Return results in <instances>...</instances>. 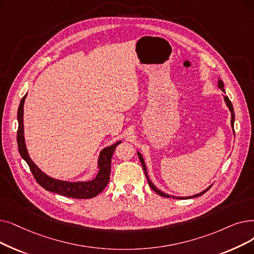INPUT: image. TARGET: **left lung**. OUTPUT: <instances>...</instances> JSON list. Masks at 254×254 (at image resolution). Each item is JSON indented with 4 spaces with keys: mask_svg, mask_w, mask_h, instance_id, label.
I'll list each match as a JSON object with an SVG mask.
<instances>
[{
    "mask_svg": "<svg viewBox=\"0 0 254 254\" xmlns=\"http://www.w3.org/2000/svg\"><path fill=\"white\" fill-rule=\"evenodd\" d=\"M218 87L220 88V90H221L222 92H224L225 93V90H224V84H223V82L219 79V81H218ZM223 97H224V101H225V103H226V106L228 107V109H229V111H230V114H231V120H230V124H231V127H233V130H234V135H235V128H234V124H235V111H234V107H233V104H231V102L229 101V98H228V96L227 95H223ZM138 153V157H139V160H140V162H141V165H142V168H143V170H144V173H145V176H146V179H147V182H148V185H149V187L150 188L156 192V193H158L159 195H161V196H163V197H167V198H169V197H172V198H175V199H189V198H194V197H198V196H200V195H202V194H204L207 190H209V188H211L212 187V185L208 187V188H206L204 191H202V192H200V193H198V194H195V195H193V196H189V197H175V196H172V195H168V194H165L164 192H162L161 190H159L156 186H154L152 183H151V181L149 180V178H148V175H147V169H146V165H145V162H144V159H143V157H142V154L138 151L137 152Z\"/></svg>",
    "mask_w": 254,
    "mask_h": 254,
    "instance_id": "obj_1",
    "label": "left lung"
}]
</instances>
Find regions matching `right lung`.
I'll return each instance as SVG.
<instances>
[{"instance_id":"obj_1","label":"right lung","mask_w":254,"mask_h":254,"mask_svg":"<svg viewBox=\"0 0 254 254\" xmlns=\"http://www.w3.org/2000/svg\"><path fill=\"white\" fill-rule=\"evenodd\" d=\"M27 94L21 98L18 111H17V121H18V129H17V145L18 151L27 164L29 165L32 174L34 175L37 183L48 191L53 193H58L60 195L78 198V199H88V198L95 197L100 194L109 183L110 172H111V159L115 148L121 141L114 143L113 145L105 147L101 152L97 160V168L98 172L95 178L91 181L87 182H66L53 179L45 172H42L36 164L33 162L29 156V152L26 147L25 136H24V104Z\"/></svg>"}]
</instances>
